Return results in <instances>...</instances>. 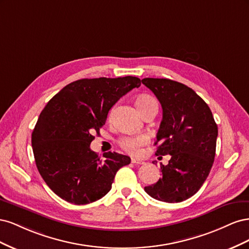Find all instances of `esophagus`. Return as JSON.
<instances>
[{"label":"esophagus","mask_w":249,"mask_h":249,"mask_svg":"<svg viewBox=\"0 0 249 249\" xmlns=\"http://www.w3.org/2000/svg\"><path fill=\"white\" fill-rule=\"evenodd\" d=\"M131 162L133 163V164H143L144 162L143 161H141V160H138V159H135V158H132L131 159Z\"/></svg>","instance_id":"34e87169"}]
</instances>
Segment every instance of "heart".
Segmentation results:
<instances>
[{
	"label": "heart",
	"instance_id": "obj_1",
	"mask_svg": "<svg viewBox=\"0 0 249 249\" xmlns=\"http://www.w3.org/2000/svg\"><path fill=\"white\" fill-rule=\"evenodd\" d=\"M155 103H157V101L154 97L149 95H141L137 99V107L141 112ZM147 142L148 139L145 136H126L119 140V144L129 154L139 155L141 152V147L145 145Z\"/></svg>",
	"mask_w": 249,
	"mask_h": 249
}]
</instances>
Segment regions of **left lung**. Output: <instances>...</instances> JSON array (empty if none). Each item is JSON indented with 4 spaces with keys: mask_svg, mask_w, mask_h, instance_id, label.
I'll return each instance as SVG.
<instances>
[{
    "mask_svg": "<svg viewBox=\"0 0 249 249\" xmlns=\"http://www.w3.org/2000/svg\"><path fill=\"white\" fill-rule=\"evenodd\" d=\"M142 84L159 100L163 118L157 134V156L170 155L162 177L144 188L155 199L180 202L196 193L215 158L218 127L206 102L193 89L169 79L145 78Z\"/></svg>",
    "mask_w": 249,
    "mask_h": 249,
    "instance_id": "1",
    "label": "left lung"
}]
</instances>
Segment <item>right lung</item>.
Masks as SVG:
<instances>
[{"label": "right lung", "mask_w": 249, "mask_h": 249, "mask_svg": "<svg viewBox=\"0 0 249 249\" xmlns=\"http://www.w3.org/2000/svg\"><path fill=\"white\" fill-rule=\"evenodd\" d=\"M141 81L136 77L81 79L66 85L41 111L32 133L35 163L44 182L62 199L86 205L105 196L130 157L90 149L110 109Z\"/></svg>", "instance_id": "obj_1"}]
</instances>
